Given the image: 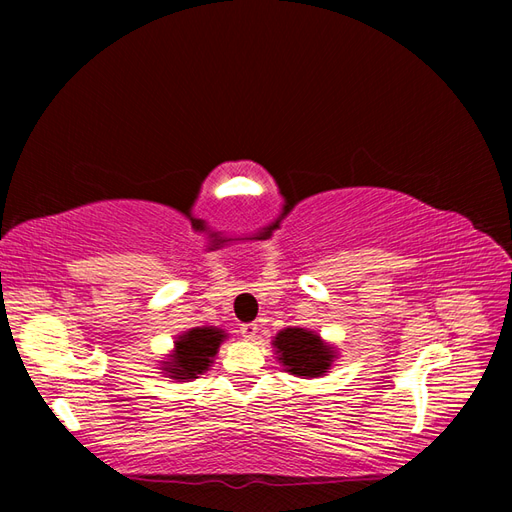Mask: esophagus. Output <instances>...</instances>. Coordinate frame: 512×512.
Here are the masks:
<instances>
[{
  "label": "esophagus",
  "instance_id": "esophagus-1",
  "mask_svg": "<svg viewBox=\"0 0 512 512\" xmlns=\"http://www.w3.org/2000/svg\"><path fill=\"white\" fill-rule=\"evenodd\" d=\"M239 332H242V336L246 341H255L257 339V332H259V325L257 323H244L242 328H239Z\"/></svg>",
  "mask_w": 512,
  "mask_h": 512
}]
</instances>
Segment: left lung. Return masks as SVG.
<instances>
[{
  "mask_svg": "<svg viewBox=\"0 0 512 512\" xmlns=\"http://www.w3.org/2000/svg\"><path fill=\"white\" fill-rule=\"evenodd\" d=\"M275 350L279 363L286 367V372L317 378L323 376L332 367L336 350L325 343L319 334L303 328H286L275 336Z\"/></svg>",
  "mask_w": 512,
  "mask_h": 512,
  "instance_id": "left-lung-1",
  "label": "left lung"
}]
</instances>
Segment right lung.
Returning <instances> with one entry per match:
<instances>
[{
    "instance_id": "add662e5",
    "label": "right lung",
    "mask_w": 512,
    "mask_h": 512,
    "mask_svg": "<svg viewBox=\"0 0 512 512\" xmlns=\"http://www.w3.org/2000/svg\"><path fill=\"white\" fill-rule=\"evenodd\" d=\"M226 332L220 328H191L178 336L176 347L167 361H162V372L178 383H187L189 378H198L211 367L213 358L220 350Z\"/></svg>"
}]
</instances>
